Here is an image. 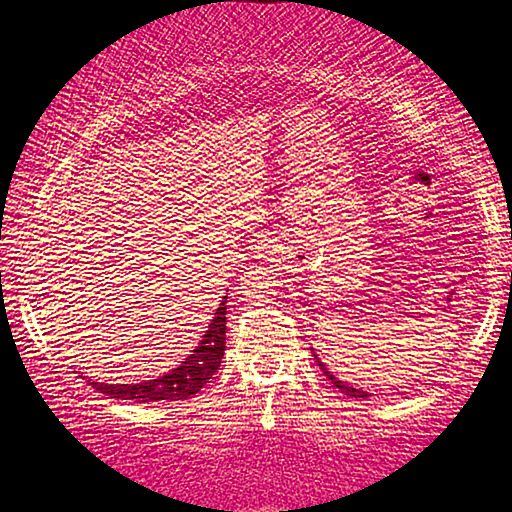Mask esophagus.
<instances>
[{
	"label": "esophagus",
	"instance_id": "obj_1",
	"mask_svg": "<svg viewBox=\"0 0 512 512\" xmlns=\"http://www.w3.org/2000/svg\"><path fill=\"white\" fill-rule=\"evenodd\" d=\"M255 250H257L259 257H266V255L271 253V241H269V239H262V241H259V246H257Z\"/></svg>",
	"mask_w": 512,
	"mask_h": 512
}]
</instances>
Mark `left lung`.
<instances>
[{
  "label": "left lung",
  "instance_id": "1",
  "mask_svg": "<svg viewBox=\"0 0 512 512\" xmlns=\"http://www.w3.org/2000/svg\"><path fill=\"white\" fill-rule=\"evenodd\" d=\"M313 350V348H311ZM313 357H315V362H318V366L322 369V373H325V376L331 380V385L334 387H338V390H341L343 394H348V397H355V399H366V397H371L369 392H364V390H357V387H352V385H348V383H343V380H338L334 373H331L329 369H327V364L322 362V359L315 355V350H313Z\"/></svg>",
  "mask_w": 512,
  "mask_h": 512
}]
</instances>
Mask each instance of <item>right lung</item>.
Segmentation results:
<instances>
[{"label":"right lung","instance_id":"add662e5","mask_svg":"<svg viewBox=\"0 0 512 512\" xmlns=\"http://www.w3.org/2000/svg\"><path fill=\"white\" fill-rule=\"evenodd\" d=\"M225 329H227V297H222L220 306L215 308L213 320L201 336L190 355H187L176 369L162 373L153 380H141V383L122 385V383H88L111 399H129L134 403L146 401H181L190 399L204 387L213 373L220 369L222 355H225Z\"/></svg>","mask_w":512,"mask_h":512}]
</instances>
